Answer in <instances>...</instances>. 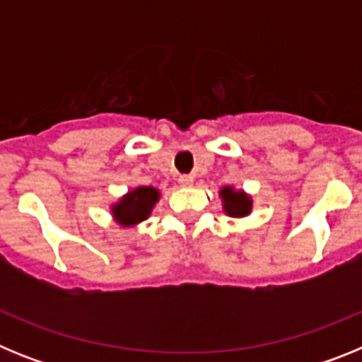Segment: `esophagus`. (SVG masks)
Segmentation results:
<instances>
[{"instance_id": "esophagus-1", "label": "esophagus", "mask_w": 362, "mask_h": 362, "mask_svg": "<svg viewBox=\"0 0 362 362\" xmlns=\"http://www.w3.org/2000/svg\"><path fill=\"white\" fill-rule=\"evenodd\" d=\"M192 183H194V177H192V175H181V177H179V185H181V187H190Z\"/></svg>"}]
</instances>
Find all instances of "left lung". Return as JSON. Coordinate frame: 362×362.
Returning <instances> with one entry per match:
<instances>
[{
	"label": "left lung",
	"mask_w": 362,
	"mask_h": 362,
	"mask_svg": "<svg viewBox=\"0 0 362 362\" xmlns=\"http://www.w3.org/2000/svg\"><path fill=\"white\" fill-rule=\"evenodd\" d=\"M221 197L225 201V210L228 216L241 217L250 212L252 201L250 197L245 196L243 192H233L230 187L223 188V190H221Z\"/></svg>",
	"instance_id": "left-lung-1"
}]
</instances>
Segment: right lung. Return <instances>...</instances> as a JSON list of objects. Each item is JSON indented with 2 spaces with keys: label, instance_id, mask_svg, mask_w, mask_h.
<instances>
[{
  "label": "right lung",
  "instance_id": "1",
  "mask_svg": "<svg viewBox=\"0 0 362 362\" xmlns=\"http://www.w3.org/2000/svg\"><path fill=\"white\" fill-rule=\"evenodd\" d=\"M158 199L159 194L156 188L141 187L130 192L127 197H123V201L116 204L112 212H114V216H116V219L119 221L121 225H136V223L148 217L150 210H152V206Z\"/></svg>",
  "mask_w": 362,
  "mask_h": 362
}]
</instances>
